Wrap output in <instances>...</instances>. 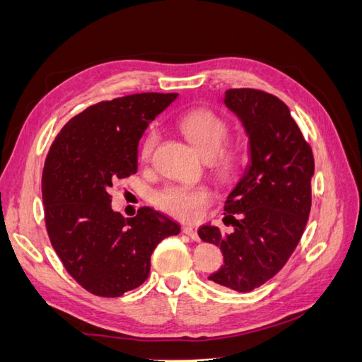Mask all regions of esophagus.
<instances>
[{"label":"esophagus","mask_w":362,"mask_h":362,"mask_svg":"<svg viewBox=\"0 0 362 362\" xmlns=\"http://www.w3.org/2000/svg\"><path fill=\"white\" fill-rule=\"evenodd\" d=\"M182 231L185 235H188V238H192L193 240H199V235H198V231L193 226H183Z\"/></svg>","instance_id":"obj_1"}]
</instances>
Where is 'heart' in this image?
Listing matches in <instances>:
<instances>
[{
  "label": "heart",
  "instance_id": "b5f03b06",
  "mask_svg": "<svg viewBox=\"0 0 362 362\" xmlns=\"http://www.w3.org/2000/svg\"><path fill=\"white\" fill-rule=\"evenodd\" d=\"M183 136L206 158L209 168L221 180H233L244 164V152L238 146H223L228 139L229 127L225 118L212 109L189 110L179 122ZM158 144V131L150 128L139 146V158L148 161ZM212 199V189L206 185H169L156 193L155 202L163 212L180 220L199 218L202 210Z\"/></svg>",
  "mask_w": 362,
  "mask_h": 362
}]
</instances>
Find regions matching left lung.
<instances>
[{"label": "left lung", "instance_id": "1", "mask_svg": "<svg viewBox=\"0 0 362 362\" xmlns=\"http://www.w3.org/2000/svg\"><path fill=\"white\" fill-rule=\"evenodd\" d=\"M225 104L247 131L250 163L225 202L226 226L204 225L199 238L220 247L225 264L209 280L250 293L271 280L290 259L312 207V147L286 104L255 88L225 91Z\"/></svg>", "mask_w": 362, "mask_h": 362}]
</instances>
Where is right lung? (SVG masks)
<instances>
[{
	"label": "right lung",
	"mask_w": 362,
	"mask_h": 362,
	"mask_svg": "<svg viewBox=\"0 0 362 362\" xmlns=\"http://www.w3.org/2000/svg\"><path fill=\"white\" fill-rule=\"evenodd\" d=\"M177 93H137L93 104L64 124L42 170L50 244L78 285L118 298L147 280L150 256L180 226L150 207L124 218L110 188L137 173V144Z\"/></svg>",
	"instance_id": "obj_1"
}]
</instances>
